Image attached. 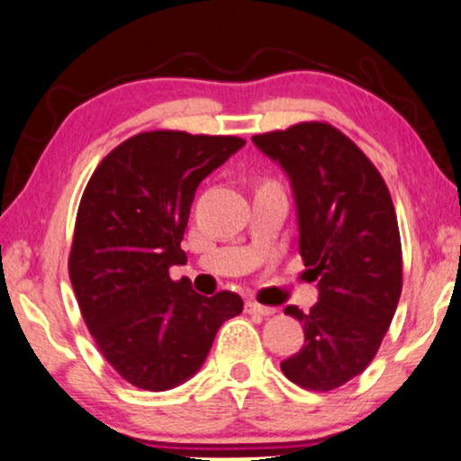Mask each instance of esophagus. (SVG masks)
I'll use <instances>...</instances> for the list:
<instances>
[{
	"mask_svg": "<svg viewBox=\"0 0 461 461\" xmlns=\"http://www.w3.org/2000/svg\"><path fill=\"white\" fill-rule=\"evenodd\" d=\"M246 313H258V315H274L276 309L274 307H265V304H258L257 301H249L244 304Z\"/></svg>",
	"mask_w": 461,
	"mask_h": 461,
	"instance_id": "34e87169",
	"label": "esophagus"
}]
</instances>
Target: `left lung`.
<instances>
[{
    "instance_id": "1",
    "label": "left lung",
    "mask_w": 461,
    "mask_h": 461,
    "mask_svg": "<svg viewBox=\"0 0 461 461\" xmlns=\"http://www.w3.org/2000/svg\"><path fill=\"white\" fill-rule=\"evenodd\" d=\"M293 184L298 250L320 301L303 313L304 345L282 372L309 391H334L378 353L403 286L401 236L391 192L355 141L328 122H298L252 138Z\"/></svg>"
}]
</instances>
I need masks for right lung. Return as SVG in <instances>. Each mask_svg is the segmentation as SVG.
<instances>
[{
	"instance_id": "add662e5",
	"label": "right lung",
	"mask_w": 461,
	"mask_h": 461,
	"mask_svg": "<svg viewBox=\"0 0 461 461\" xmlns=\"http://www.w3.org/2000/svg\"><path fill=\"white\" fill-rule=\"evenodd\" d=\"M244 144L236 135L138 133L87 181L68 276L95 345L129 384L168 391L192 378L221 323L242 313L236 293L203 296L168 269L187 261L181 240L200 181Z\"/></svg>"
}]
</instances>
